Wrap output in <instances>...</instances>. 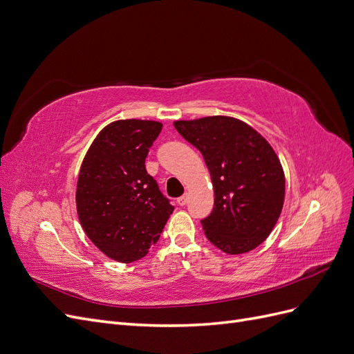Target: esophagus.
Returning <instances> with one entry per match:
<instances>
[{"instance_id": "esophagus-1", "label": "esophagus", "mask_w": 354, "mask_h": 354, "mask_svg": "<svg viewBox=\"0 0 354 354\" xmlns=\"http://www.w3.org/2000/svg\"><path fill=\"white\" fill-rule=\"evenodd\" d=\"M187 201H189V196H187V195H183V196L177 199V203H178L180 207H185L186 203H187Z\"/></svg>"}]
</instances>
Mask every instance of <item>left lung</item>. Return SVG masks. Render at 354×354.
<instances>
[{"instance_id":"8db88e82","label":"left lung","mask_w":354,"mask_h":354,"mask_svg":"<svg viewBox=\"0 0 354 354\" xmlns=\"http://www.w3.org/2000/svg\"><path fill=\"white\" fill-rule=\"evenodd\" d=\"M201 151L214 187V209L203 218L208 241L230 255L263 243L285 201L283 168L270 143L238 118L216 115L174 121Z\"/></svg>"}]
</instances>
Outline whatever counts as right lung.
Listing matches in <instances>:
<instances>
[{
    "label": "right lung",
    "instance_id": "1",
    "mask_svg": "<svg viewBox=\"0 0 354 354\" xmlns=\"http://www.w3.org/2000/svg\"><path fill=\"white\" fill-rule=\"evenodd\" d=\"M160 128L158 121H113L94 138L81 164L75 195L80 223L115 261L143 259L174 211L145 167Z\"/></svg>",
    "mask_w": 354,
    "mask_h": 354
}]
</instances>
